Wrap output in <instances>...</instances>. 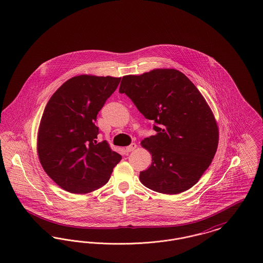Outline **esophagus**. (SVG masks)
I'll use <instances>...</instances> for the list:
<instances>
[{"label": "esophagus", "instance_id": "obj_1", "mask_svg": "<svg viewBox=\"0 0 263 263\" xmlns=\"http://www.w3.org/2000/svg\"><path fill=\"white\" fill-rule=\"evenodd\" d=\"M137 148V145L135 144V143H132L130 146H128V147H126L125 151L126 152H132V151L135 150Z\"/></svg>", "mask_w": 263, "mask_h": 263}]
</instances>
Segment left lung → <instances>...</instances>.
<instances>
[{"mask_svg": "<svg viewBox=\"0 0 263 263\" xmlns=\"http://www.w3.org/2000/svg\"><path fill=\"white\" fill-rule=\"evenodd\" d=\"M119 92L156 123L157 134L141 142L152 163L140 173V181L163 194H178L196 184L219 143L215 116L198 88L178 70L154 69L124 76Z\"/></svg>", "mask_w": 263, "mask_h": 263, "instance_id": "8db88e82", "label": "left lung"}]
</instances>
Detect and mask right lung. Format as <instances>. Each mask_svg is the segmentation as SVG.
Masks as SVG:
<instances>
[{
	"label": "right lung",
	"instance_id": "obj_1",
	"mask_svg": "<svg viewBox=\"0 0 263 263\" xmlns=\"http://www.w3.org/2000/svg\"><path fill=\"white\" fill-rule=\"evenodd\" d=\"M121 78L80 75L66 81L47 102L37 133V155L64 190L86 194L103 186L121 156L97 142V115Z\"/></svg>",
	"mask_w": 263,
	"mask_h": 263
}]
</instances>
